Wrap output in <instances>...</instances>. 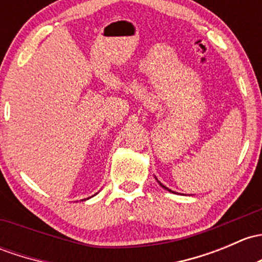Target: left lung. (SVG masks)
Here are the masks:
<instances>
[{"label": "left lung", "mask_w": 262, "mask_h": 262, "mask_svg": "<svg viewBox=\"0 0 262 262\" xmlns=\"http://www.w3.org/2000/svg\"><path fill=\"white\" fill-rule=\"evenodd\" d=\"M159 184H161V186H162V187H163V188H164V189H167V191L172 192V191H170V189H168V188H167V187H166V186H163V184H162V183H159Z\"/></svg>", "instance_id": "left-lung-1"}]
</instances>
